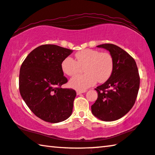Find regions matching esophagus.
<instances>
[{"instance_id":"obj_1","label":"esophagus","mask_w":155,"mask_h":155,"mask_svg":"<svg viewBox=\"0 0 155 155\" xmlns=\"http://www.w3.org/2000/svg\"><path fill=\"white\" fill-rule=\"evenodd\" d=\"M86 92L85 91H77V94L78 95V94H82V93H84V92Z\"/></svg>"}]
</instances>
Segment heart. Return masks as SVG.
Listing matches in <instances>:
<instances>
[{"label": "heart", "instance_id": "obj_1", "mask_svg": "<svg viewBox=\"0 0 155 155\" xmlns=\"http://www.w3.org/2000/svg\"><path fill=\"white\" fill-rule=\"evenodd\" d=\"M77 61L71 57L63 60L61 67L63 72L70 77L79 72L84 68L85 74L71 78L70 85L78 91H85L95 85L97 81L103 83L108 79L114 69V60L109 53L95 49H84L75 55Z\"/></svg>", "mask_w": 155, "mask_h": 155}]
</instances>
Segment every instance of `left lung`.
<instances>
[{
    "instance_id": "8db88e82",
    "label": "left lung",
    "mask_w": 155,
    "mask_h": 155,
    "mask_svg": "<svg viewBox=\"0 0 155 155\" xmlns=\"http://www.w3.org/2000/svg\"><path fill=\"white\" fill-rule=\"evenodd\" d=\"M97 47L110 52L114 69L107 81L95 89L98 96L91 110L101 120L114 121L127 114L134 104L139 90V74L134 59L120 47L112 44Z\"/></svg>"
}]
</instances>
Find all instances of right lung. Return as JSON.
I'll return each instance as SVG.
<instances>
[{
  "instance_id": "right-lung-1",
  "label": "right lung",
  "mask_w": 155,
  "mask_h": 155,
  "mask_svg": "<svg viewBox=\"0 0 155 155\" xmlns=\"http://www.w3.org/2000/svg\"><path fill=\"white\" fill-rule=\"evenodd\" d=\"M72 50L54 45L35 48L21 66L19 91L33 114L46 122L57 123L71 115L77 92L62 88L68 82L61 64Z\"/></svg>"
}]
</instances>
